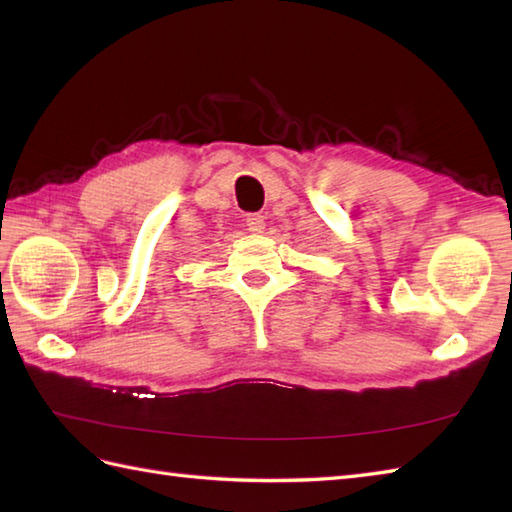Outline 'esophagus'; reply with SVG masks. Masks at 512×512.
<instances>
[{
	"instance_id": "1",
	"label": "esophagus",
	"mask_w": 512,
	"mask_h": 512,
	"mask_svg": "<svg viewBox=\"0 0 512 512\" xmlns=\"http://www.w3.org/2000/svg\"><path fill=\"white\" fill-rule=\"evenodd\" d=\"M246 226H248L250 233H264L266 217L259 215V213H250V215H246Z\"/></svg>"
}]
</instances>
